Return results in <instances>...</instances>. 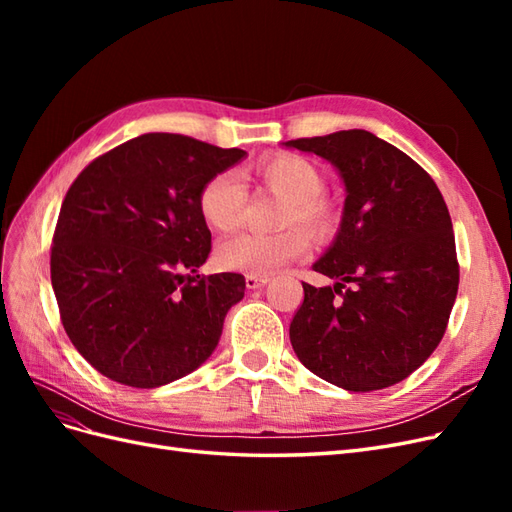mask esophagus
<instances>
[{"label": "esophagus", "instance_id": "1", "mask_svg": "<svg viewBox=\"0 0 512 512\" xmlns=\"http://www.w3.org/2000/svg\"><path fill=\"white\" fill-rule=\"evenodd\" d=\"M269 282V277H262V275H245V286L247 290H258Z\"/></svg>", "mask_w": 512, "mask_h": 512}]
</instances>
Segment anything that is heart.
<instances>
[{
    "label": "heart",
    "instance_id": "obj_1",
    "mask_svg": "<svg viewBox=\"0 0 512 512\" xmlns=\"http://www.w3.org/2000/svg\"><path fill=\"white\" fill-rule=\"evenodd\" d=\"M258 181L273 194L282 196V226H290L275 235H241L222 241L215 250V260L226 271L250 275H271L292 260H299L309 250L305 230L327 235L333 228V209L320 194L324 179L320 170L299 156H277L256 166ZM198 213L220 232L235 230L241 224L245 207V185L232 170L211 175L198 192Z\"/></svg>",
    "mask_w": 512,
    "mask_h": 512
}]
</instances>
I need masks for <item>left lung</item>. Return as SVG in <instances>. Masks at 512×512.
Here are the masks:
<instances>
[{
	"label": "left lung",
	"mask_w": 512,
	"mask_h": 512,
	"mask_svg": "<svg viewBox=\"0 0 512 512\" xmlns=\"http://www.w3.org/2000/svg\"><path fill=\"white\" fill-rule=\"evenodd\" d=\"M329 160L346 185L342 224L303 282L290 322L299 361L339 389L369 393L408 378L438 348L457 297L453 222L438 185L367 130L284 143Z\"/></svg>",
	"instance_id": "1"
}]
</instances>
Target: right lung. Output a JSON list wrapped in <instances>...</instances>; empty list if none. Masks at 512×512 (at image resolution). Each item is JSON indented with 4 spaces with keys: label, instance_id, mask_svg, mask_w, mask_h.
I'll list each match as a JSON object with an SVG mask.
<instances>
[{
    "label": "right lung",
    "instance_id": "obj_1",
    "mask_svg": "<svg viewBox=\"0 0 512 512\" xmlns=\"http://www.w3.org/2000/svg\"><path fill=\"white\" fill-rule=\"evenodd\" d=\"M245 158L190 136L151 132L91 162L61 203L51 282L74 348L102 376L156 389L203 365L239 273L198 275L211 232L198 192Z\"/></svg>",
    "mask_w": 512,
    "mask_h": 512
}]
</instances>
